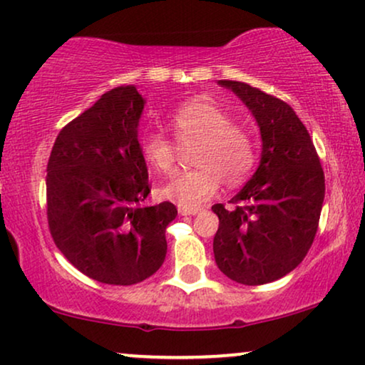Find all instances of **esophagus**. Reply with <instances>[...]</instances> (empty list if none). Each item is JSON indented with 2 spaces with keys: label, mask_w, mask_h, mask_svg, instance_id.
<instances>
[{
  "label": "esophagus",
  "mask_w": 365,
  "mask_h": 365,
  "mask_svg": "<svg viewBox=\"0 0 365 365\" xmlns=\"http://www.w3.org/2000/svg\"><path fill=\"white\" fill-rule=\"evenodd\" d=\"M200 212H202V208H187V207L178 205L180 215H197V213H200Z\"/></svg>",
  "instance_id": "1"
}]
</instances>
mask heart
I'll use <instances>...</instances> for the list:
<instances>
[{
    "label": "heart",
    "mask_w": 365,
    "mask_h": 365,
    "mask_svg": "<svg viewBox=\"0 0 365 365\" xmlns=\"http://www.w3.org/2000/svg\"><path fill=\"white\" fill-rule=\"evenodd\" d=\"M175 138L182 145H197L195 167L180 173L160 188L163 198L180 207L197 208L227 187L247 182L257 163V145L252 135L233 125L232 116L208 98H193L172 116ZM142 157L160 175L177 168V145L160 132H148L140 140Z\"/></svg>",
    "instance_id": "heart-1"
}]
</instances>
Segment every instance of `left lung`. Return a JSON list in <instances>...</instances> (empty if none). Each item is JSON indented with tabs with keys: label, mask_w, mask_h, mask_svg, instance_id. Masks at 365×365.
Segmentation results:
<instances>
[{
	"label": "left lung",
	"mask_w": 365,
	"mask_h": 365,
	"mask_svg": "<svg viewBox=\"0 0 365 365\" xmlns=\"http://www.w3.org/2000/svg\"><path fill=\"white\" fill-rule=\"evenodd\" d=\"M252 111L260 128L259 168L232 198L215 203L213 254L222 274L262 285L292 272L312 245L325 195L324 170L312 138L294 108L242 81L218 80Z\"/></svg>",
	"instance_id": "obj_1"
}]
</instances>
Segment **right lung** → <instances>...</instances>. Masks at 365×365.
<instances>
[{"label": "right lung", "mask_w": 365, "mask_h": 365, "mask_svg": "<svg viewBox=\"0 0 365 365\" xmlns=\"http://www.w3.org/2000/svg\"><path fill=\"white\" fill-rule=\"evenodd\" d=\"M145 100L133 85L106 91L61 130L48 160L53 240L73 267L110 285L138 284L162 267L170 202L145 207L148 170L138 143Z\"/></svg>", "instance_id": "1"}]
</instances>
